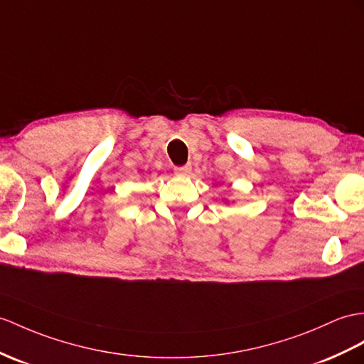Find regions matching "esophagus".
I'll use <instances>...</instances> for the list:
<instances>
[{
  "label": "esophagus",
  "instance_id": "1",
  "mask_svg": "<svg viewBox=\"0 0 364 364\" xmlns=\"http://www.w3.org/2000/svg\"><path fill=\"white\" fill-rule=\"evenodd\" d=\"M190 171H191V165H183V166L174 168V173L177 176H187V174H190Z\"/></svg>",
  "mask_w": 364,
  "mask_h": 364
}]
</instances>
